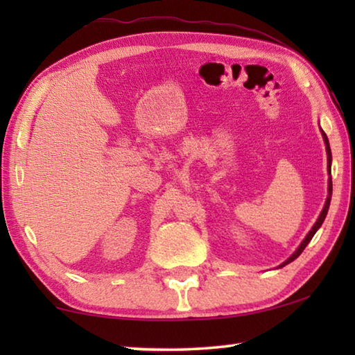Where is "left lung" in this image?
<instances>
[{"label": "left lung", "mask_w": 355, "mask_h": 355, "mask_svg": "<svg viewBox=\"0 0 355 355\" xmlns=\"http://www.w3.org/2000/svg\"><path fill=\"white\" fill-rule=\"evenodd\" d=\"M322 137H324V142H326V150H327V167H329V173H330V164H332V153H330V146H329V139H327V136H326V133H324L322 131ZM330 199H332V180H329V196H327V200H326V205H324V208H322V211H321V214H320V218H318V220L315 222V225H313V228H311V230L309 232V235L305 236V239L302 241V244L299 245L297 248V250L294 252V254L288 258V260L285 261V263H282L279 268H282V266H285V264H288V263H291L293 260H296V258L302 254V250L307 248V244L311 241V238H313V235L316 233V230L318 228H320L321 225H322V222H324V219H326V214H327V211H329V205H330Z\"/></svg>", "instance_id": "1"}]
</instances>
